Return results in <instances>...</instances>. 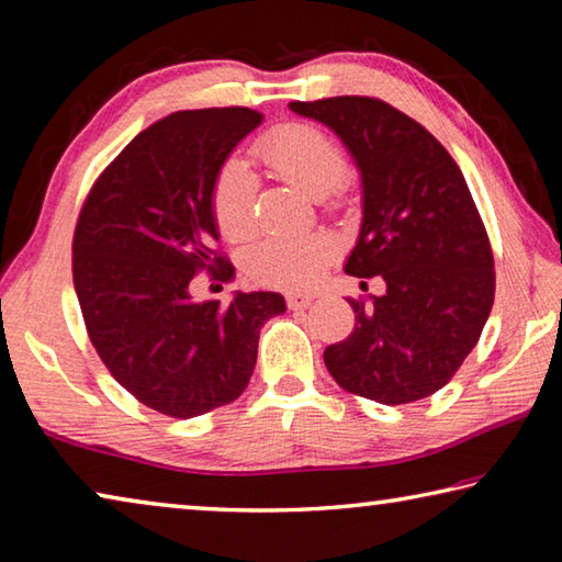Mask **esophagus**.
I'll list each match as a JSON object with an SVG mask.
<instances>
[{
    "label": "esophagus",
    "mask_w": 562,
    "mask_h": 562,
    "mask_svg": "<svg viewBox=\"0 0 562 562\" xmlns=\"http://www.w3.org/2000/svg\"><path fill=\"white\" fill-rule=\"evenodd\" d=\"M284 300H288L290 310H307L315 297H312V294H302V292H290Z\"/></svg>",
    "instance_id": "1"
}]
</instances>
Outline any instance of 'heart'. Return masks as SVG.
<instances>
[{
    "label": "heart",
    "mask_w": 562,
    "mask_h": 562,
    "mask_svg": "<svg viewBox=\"0 0 562 562\" xmlns=\"http://www.w3.org/2000/svg\"><path fill=\"white\" fill-rule=\"evenodd\" d=\"M274 176L307 190L310 195H327L347 173V158L325 131L307 123H284L255 144ZM255 180L243 158H227L215 176L213 215L227 240H243L255 231ZM337 255L335 237L325 233L284 235L274 233L247 252V270L258 282L280 290H302L319 278Z\"/></svg>",
    "instance_id": "obj_1"
}]
</instances>
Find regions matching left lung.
<instances>
[{
    "label": "left lung",
    "mask_w": 562,
    "mask_h": 562,
    "mask_svg": "<svg viewBox=\"0 0 562 562\" xmlns=\"http://www.w3.org/2000/svg\"><path fill=\"white\" fill-rule=\"evenodd\" d=\"M325 123L361 176V227L345 272L382 274V297L347 302L355 329L325 349L347 392L408 404L451 382L479 341L496 294L486 227L465 178L422 123L369 97L292 101Z\"/></svg>",
    "instance_id": "left-lung-1"
}]
</instances>
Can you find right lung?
Listing matches in <instances>:
<instances>
[{
	"instance_id": "1",
	"label": "right lung",
	"mask_w": 562,
	"mask_h": 562,
	"mask_svg": "<svg viewBox=\"0 0 562 562\" xmlns=\"http://www.w3.org/2000/svg\"><path fill=\"white\" fill-rule=\"evenodd\" d=\"M260 123L262 113L240 106L156 121L99 176L76 223L74 288L91 345L126 392L166 416L235 402L262 325L288 310L278 292H235L227 307L190 297L201 270L233 278L215 252L213 186Z\"/></svg>"
}]
</instances>
